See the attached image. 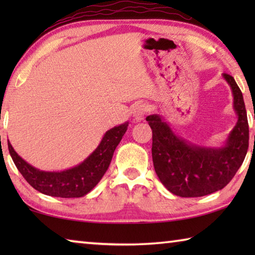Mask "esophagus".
<instances>
[{"label": "esophagus", "mask_w": 255, "mask_h": 255, "mask_svg": "<svg viewBox=\"0 0 255 255\" xmlns=\"http://www.w3.org/2000/svg\"><path fill=\"white\" fill-rule=\"evenodd\" d=\"M148 111V107L144 105V103H139L135 107V109L132 111L133 118H135L136 122H139V120H143L145 118L146 114Z\"/></svg>", "instance_id": "esophagus-1"}]
</instances>
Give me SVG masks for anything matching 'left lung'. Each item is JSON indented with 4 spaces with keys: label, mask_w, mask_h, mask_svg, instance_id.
Segmentation results:
<instances>
[{
    "label": "left lung",
    "mask_w": 255,
    "mask_h": 255,
    "mask_svg": "<svg viewBox=\"0 0 255 255\" xmlns=\"http://www.w3.org/2000/svg\"><path fill=\"white\" fill-rule=\"evenodd\" d=\"M231 86L237 123L222 147H205L176 136L158 115L146 117L153 132L152 157L158 179L170 192L183 198L202 197L222 190L234 178L249 148V123L243 94L234 77Z\"/></svg>",
    "instance_id": "8db88e82"
}]
</instances>
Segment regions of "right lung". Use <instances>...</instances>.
I'll list each match as a JSON object with an SVG mask.
<instances>
[{
  "label": "right lung",
  "mask_w": 255,
  "mask_h": 255,
  "mask_svg": "<svg viewBox=\"0 0 255 255\" xmlns=\"http://www.w3.org/2000/svg\"><path fill=\"white\" fill-rule=\"evenodd\" d=\"M128 122L108 130L98 147L79 165L68 170L40 171L20 157L10 143L8 152L16 169L27 182L47 196L59 198H80L91 191L100 182L110 165L115 149L127 130Z\"/></svg>",
  "instance_id": "add662e5"
}]
</instances>
